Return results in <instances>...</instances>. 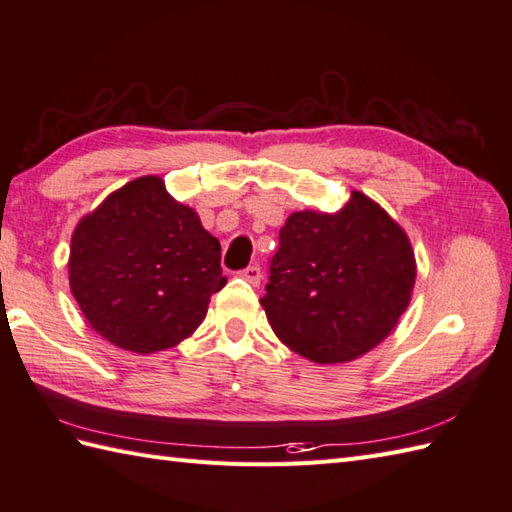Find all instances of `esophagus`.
<instances>
[{"label":"esophagus","instance_id":"1","mask_svg":"<svg viewBox=\"0 0 512 512\" xmlns=\"http://www.w3.org/2000/svg\"><path fill=\"white\" fill-rule=\"evenodd\" d=\"M239 276H241V278H245L249 284L258 286V284H260V280H263V271H260V267H258V265H249V267H245V269H241V271H239Z\"/></svg>","mask_w":512,"mask_h":512}]
</instances>
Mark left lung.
I'll use <instances>...</instances> for the list:
<instances>
[{
    "label": "left lung",
    "mask_w": 512,
    "mask_h": 512,
    "mask_svg": "<svg viewBox=\"0 0 512 512\" xmlns=\"http://www.w3.org/2000/svg\"><path fill=\"white\" fill-rule=\"evenodd\" d=\"M415 276L408 236L354 191L339 213L286 219L260 304L293 352L321 365L350 363L395 328Z\"/></svg>",
    "instance_id": "obj_1"
}]
</instances>
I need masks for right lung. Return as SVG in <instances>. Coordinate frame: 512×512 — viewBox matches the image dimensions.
<instances>
[{"label": "right lung", "mask_w": 512, "mask_h": 512, "mask_svg": "<svg viewBox=\"0 0 512 512\" xmlns=\"http://www.w3.org/2000/svg\"><path fill=\"white\" fill-rule=\"evenodd\" d=\"M69 282L93 330L136 354L186 339L226 286L219 241L154 176L121 186L78 223Z\"/></svg>", "instance_id": "obj_1"}]
</instances>
